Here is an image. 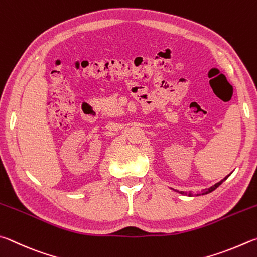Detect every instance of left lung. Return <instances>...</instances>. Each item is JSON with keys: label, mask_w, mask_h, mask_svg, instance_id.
Wrapping results in <instances>:
<instances>
[{"label": "left lung", "mask_w": 257, "mask_h": 257, "mask_svg": "<svg viewBox=\"0 0 257 257\" xmlns=\"http://www.w3.org/2000/svg\"><path fill=\"white\" fill-rule=\"evenodd\" d=\"M227 177H228V176H227ZM227 177H226V178H224V179H227ZM224 179H222V181H221V182H219V183H217V184H215V185H214V186H212V187H210L208 191H206V192H204V193H203V194H208V193H210V192H212V191H214V190H215V188H217V187H218L219 185H221V183H222V182L224 181ZM181 193H182V194H183V193H184V192H181Z\"/></svg>", "instance_id": "left-lung-1"}]
</instances>
